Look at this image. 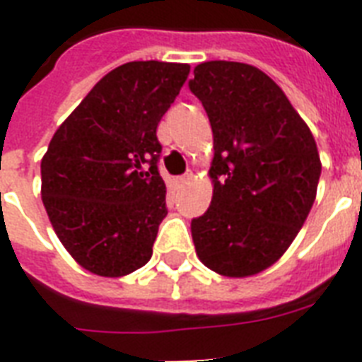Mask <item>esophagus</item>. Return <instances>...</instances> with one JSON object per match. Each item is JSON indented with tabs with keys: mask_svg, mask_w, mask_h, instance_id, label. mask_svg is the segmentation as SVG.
I'll return each mask as SVG.
<instances>
[{
	"mask_svg": "<svg viewBox=\"0 0 362 362\" xmlns=\"http://www.w3.org/2000/svg\"><path fill=\"white\" fill-rule=\"evenodd\" d=\"M192 180H193V173H192V170H189V173H186V175L178 178V182H180L182 186H186V184H189V182H192Z\"/></svg>",
	"mask_w": 362,
	"mask_h": 362,
	"instance_id": "esophagus-1",
	"label": "esophagus"
}]
</instances>
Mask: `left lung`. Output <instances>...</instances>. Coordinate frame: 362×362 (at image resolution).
<instances>
[{
    "label": "left lung",
    "instance_id": "8db88e82",
    "mask_svg": "<svg viewBox=\"0 0 362 362\" xmlns=\"http://www.w3.org/2000/svg\"><path fill=\"white\" fill-rule=\"evenodd\" d=\"M189 90L214 135L212 201L192 220L204 267L227 278L269 269L291 246L315 201L321 161L306 122L263 71L204 62Z\"/></svg>",
    "mask_w": 362,
    "mask_h": 362
}]
</instances>
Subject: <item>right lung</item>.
<instances>
[{
    "mask_svg": "<svg viewBox=\"0 0 362 362\" xmlns=\"http://www.w3.org/2000/svg\"><path fill=\"white\" fill-rule=\"evenodd\" d=\"M187 64L129 62L105 75L54 133L41 197L59 242L92 274L120 278L152 257L167 216L158 124Z\"/></svg>",
    "mask_w": 362,
    "mask_h": 362,
    "instance_id": "obj_1",
    "label": "right lung"
}]
</instances>
